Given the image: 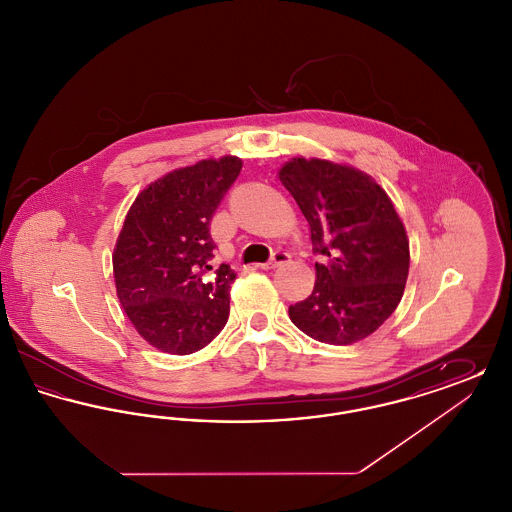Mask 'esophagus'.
<instances>
[{
  "label": "esophagus",
  "instance_id": "obj_1",
  "mask_svg": "<svg viewBox=\"0 0 512 512\" xmlns=\"http://www.w3.org/2000/svg\"><path fill=\"white\" fill-rule=\"evenodd\" d=\"M288 261H290V253H286V251H274L272 257H270V261H267L265 265H261V268L270 270V268L282 267V265L288 263Z\"/></svg>",
  "mask_w": 512,
  "mask_h": 512
}]
</instances>
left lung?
Here are the masks:
<instances>
[{"label":"left lung","mask_w":512,"mask_h":512,"mask_svg":"<svg viewBox=\"0 0 512 512\" xmlns=\"http://www.w3.org/2000/svg\"><path fill=\"white\" fill-rule=\"evenodd\" d=\"M280 182L322 255L313 293L290 305L293 324L330 345L365 340L397 309L409 274V240L390 197L365 172L322 159H293Z\"/></svg>","instance_id":"obj_1"}]
</instances>
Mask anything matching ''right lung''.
<instances>
[{"mask_svg": "<svg viewBox=\"0 0 512 512\" xmlns=\"http://www.w3.org/2000/svg\"><path fill=\"white\" fill-rule=\"evenodd\" d=\"M242 159H207L149 184L130 207L113 255L117 295L138 334L163 353L190 355L215 340L230 315L228 265L203 278L217 247L211 220Z\"/></svg>", "mask_w": 512, "mask_h": 512, "instance_id": "right-lung-1", "label": "right lung"}]
</instances>
